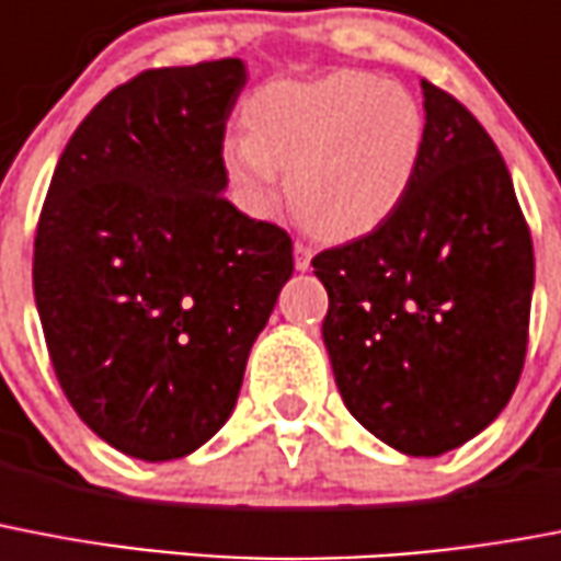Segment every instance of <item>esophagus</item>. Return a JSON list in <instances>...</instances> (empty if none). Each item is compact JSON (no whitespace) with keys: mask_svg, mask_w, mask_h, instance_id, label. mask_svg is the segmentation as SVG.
<instances>
[{"mask_svg":"<svg viewBox=\"0 0 561 561\" xmlns=\"http://www.w3.org/2000/svg\"><path fill=\"white\" fill-rule=\"evenodd\" d=\"M293 254H295V268H298V272H307L309 260H312V249H309L307 243H301V240H298V243H295V249H293Z\"/></svg>","mask_w":561,"mask_h":561,"instance_id":"1","label":"esophagus"}]
</instances>
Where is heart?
Returning a JSON list of instances; mask_svg holds the SVG:
<instances>
[{
	"mask_svg": "<svg viewBox=\"0 0 561 561\" xmlns=\"http://www.w3.org/2000/svg\"><path fill=\"white\" fill-rule=\"evenodd\" d=\"M243 124L245 136L222 147L243 208H272L280 168L289 205L324 240H351L382 226L423 161L420 101L367 71L268 83L249 98Z\"/></svg>",
	"mask_w": 561,
	"mask_h": 561,
	"instance_id": "obj_1",
	"label": "heart"
}]
</instances>
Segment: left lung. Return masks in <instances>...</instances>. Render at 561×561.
Wrapping results in <instances>:
<instances>
[{
  "mask_svg": "<svg viewBox=\"0 0 561 561\" xmlns=\"http://www.w3.org/2000/svg\"><path fill=\"white\" fill-rule=\"evenodd\" d=\"M414 185L370 234L312 257L330 295L321 335L344 405L411 458L481 434L527 353L533 240L499 147L423 80Z\"/></svg>",
  "mask_w": 561,
  "mask_h": 561,
  "instance_id": "left-lung-1",
  "label": "left lung"
}]
</instances>
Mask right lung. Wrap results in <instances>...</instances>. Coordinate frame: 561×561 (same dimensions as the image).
<instances>
[{
  "label": "right lung",
  "mask_w": 561,
  "mask_h": 561,
  "mask_svg": "<svg viewBox=\"0 0 561 561\" xmlns=\"http://www.w3.org/2000/svg\"><path fill=\"white\" fill-rule=\"evenodd\" d=\"M237 57L141 71L62 150L34 237L54 374L129 458L176 460L226 425L254 339L293 277V240L228 203Z\"/></svg>",
  "instance_id": "obj_1"
}]
</instances>
